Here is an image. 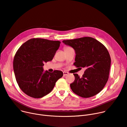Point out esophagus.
I'll use <instances>...</instances> for the list:
<instances>
[{
	"instance_id": "1",
	"label": "esophagus",
	"mask_w": 127,
	"mask_h": 127,
	"mask_svg": "<svg viewBox=\"0 0 127 127\" xmlns=\"http://www.w3.org/2000/svg\"><path fill=\"white\" fill-rule=\"evenodd\" d=\"M69 74V73L68 72H66V71H64L63 72V75L64 76H66V75H67Z\"/></svg>"
}]
</instances>
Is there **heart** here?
Wrapping results in <instances>:
<instances>
[{"mask_svg":"<svg viewBox=\"0 0 127 127\" xmlns=\"http://www.w3.org/2000/svg\"><path fill=\"white\" fill-rule=\"evenodd\" d=\"M71 47H65L64 49H69V48H70Z\"/></svg>","mask_w":127,"mask_h":127,"instance_id":"heart-1","label":"heart"}]
</instances>
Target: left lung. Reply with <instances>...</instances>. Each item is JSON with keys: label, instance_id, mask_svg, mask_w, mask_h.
<instances>
[{"label": "left lung", "instance_id": "8db88e82", "mask_svg": "<svg viewBox=\"0 0 127 127\" xmlns=\"http://www.w3.org/2000/svg\"><path fill=\"white\" fill-rule=\"evenodd\" d=\"M63 42L75 50L73 65L85 68L82 77L74 73L75 80L70 84L72 91L84 98L95 96L102 90L109 78L111 58L106 47L97 40L85 37Z\"/></svg>", "mask_w": 127, "mask_h": 127}]
</instances>
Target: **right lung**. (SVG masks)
<instances>
[{
    "label": "right lung",
    "instance_id": "obj_1",
    "mask_svg": "<svg viewBox=\"0 0 127 127\" xmlns=\"http://www.w3.org/2000/svg\"><path fill=\"white\" fill-rule=\"evenodd\" d=\"M61 42L32 38L24 43L14 58L16 80L21 90L29 96L39 98L52 91L62 71L43 72L44 63L52 61Z\"/></svg>",
    "mask_w": 127,
    "mask_h": 127
}]
</instances>
